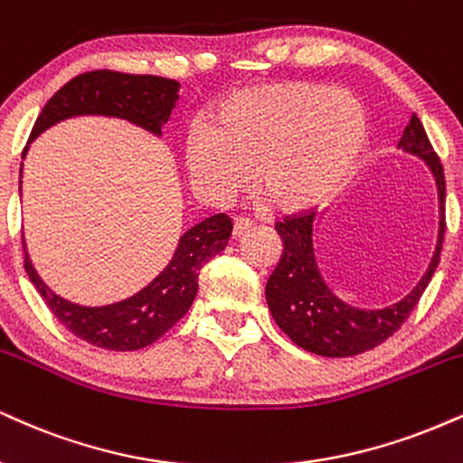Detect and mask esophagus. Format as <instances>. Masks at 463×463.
Listing matches in <instances>:
<instances>
[{
    "mask_svg": "<svg viewBox=\"0 0 463 463\" xmlns=\"http://www.w3.org/2000/svg\"><path fill=\"white\" fill-rule=\"evenodd\" d=\"M250 228H252V222L246 220V217H237L235 224H232V237L237 239V237L246 235V232L250 231Z\"/></svg>",
    "mask_w": 463,
    "mask_h": 463,
    "instance_id": "1",
    "label": "esophagus"
}]
</instances>
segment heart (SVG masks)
<instances>
[{
  "mask_svg": "<svg viewBox=\"0 0 463 463\" xmlns=\"http://www.w3.org/2000/svg\"><path fill=\"white\" fill-rule=\"evenodd\" d=\"M369 140L362 103L313 81L237 90L211 111V127L185 140L192 187L226 203L254 183L278 213L321 207L347 181Z\"/></svg>",
  "mask_w": 463,
  "mask_h": 463,
  "instance_id": "b5f03b06",
  "label": "heart"
}]
</instances>
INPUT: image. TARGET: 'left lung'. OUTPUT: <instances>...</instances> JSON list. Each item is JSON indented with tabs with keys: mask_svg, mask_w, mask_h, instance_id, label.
Instances as JSON below:
<instances>
[{
	"mask_svg": "<svg viewBox=\"0 0 463 463\" xmlns=\"http://www.w3.org/2000/svg\"><path fill=\"white\" fill-rule=\"evenodd\" d=\"M399 148L405 153L420 157L436 178L438 200H439V231L436 252L429 263L425 276L403 299L380 310H364L343 302L330 291L319 274L313 248V224L315 211L299 215H287L282 222H276V231L282 239V254L278 260L274 274L269 276L265 287L267 306L271 317L282 332L287 334L298 347L306 352L326 355V358H349L369 352L391 338L403 326L411 310L419 304L431 282L433 271L439 263L442 252L444 231V196L447 183L439 157L429 142L425 127L419 116L411 114L405 125Z\"/></svg>",
	"mask_w": 463,
	"mask_h": 463,
	"instance_id": "8db88e82",
	"label": "left lung"
}]
</instances>
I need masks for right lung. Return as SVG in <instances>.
Segmentation results:
<instances>
[{
    "label": "right lung",
    "mask_w": 463,
    "mask_h": 463,
    "mask_svg": "<svg viewBox=\"0 0 463 463\" xmlns=\"http://www.w3.org/2000/svg\"><path fill=\"white\" fill-rule=\"evenodd\" d=\"M178 88V81L155 75H129L118 71L81 72L49 99L34 122L30 142L55 122L86 114L116 116L161 136V127L175 109ZM231 232L232 222L226 213L207 217L178 239L170 265L148 287L129 299L97 308L72 304L44 285L27 256L25 241L24 265L44 304L71 334L94 347L136 352L164 336L187 313L198 293L200 269L226 248Z\"/></svg>",
    "instance_id": "add662e5"
}]
</instances>
